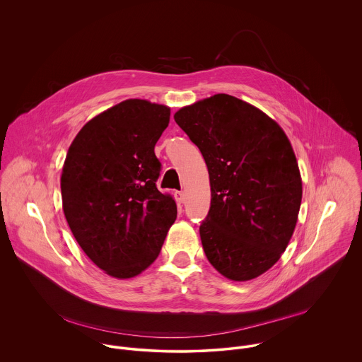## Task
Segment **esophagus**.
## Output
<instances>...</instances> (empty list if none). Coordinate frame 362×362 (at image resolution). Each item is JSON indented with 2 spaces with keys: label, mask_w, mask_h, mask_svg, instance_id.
I'll use <instances>...</instances> for the list:
<instances>
[{
  "label": "esophagus",
  "mask_w": 362,
  "mask_h": 362,
  "mask_svg": "<svg viewBox=\"0 0 362 362\" xmlns=\"http://www.w3.org/2000/svg\"><path fill=\"white\" fill-rule=\"evenodd\" d=\"M174 197H175V201H177V204H178V205L184 204V201H185V195H184V192H182V191H177V192L174 194Z\"/></svg>",
  "instance_id": "1"
}]
</instances>
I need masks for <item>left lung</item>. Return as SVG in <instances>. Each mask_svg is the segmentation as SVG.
I'll list each match as a JSON object with an SVG mask.
<instances>
[{
	"label": "left lung",
	"instance_id": "left-lung-1",
	"mask_svg": "<svg viewBox=\"0 0 362 362\" xmlns=\"http://www.w3.org/2000/svg\"><path fill=\"white\" fill-rule=\"evenodd\" d=\"M174 119L209 171L211 201L199 227L207 260L230 280L258 277L286 251L301 206L287 135L252 104L224 93L182 107Z\"/></svg>",
	"mask_w": 362,
	"mask_h": 362
}]
</instances>
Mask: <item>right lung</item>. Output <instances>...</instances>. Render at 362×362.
<instances>
[{
  "label": "right lung",
  "mask_w": 362,
  "mask_h": 362,
  "mask_svg": "<svg viewBox=\"0 0 362 362\" xmlns=\"http://www.w3.org/2000/svg\"><path fill=\"white\" fill-rule=\"evenodd\" d=\"M168 122L167 105L121 102L86 122L65 157V218L83 252L112 277L149 267L175 221L174 199L156 187L155 145Z\"/></svg>",
  "instance_id": "add662e5"
}]
</instances>
